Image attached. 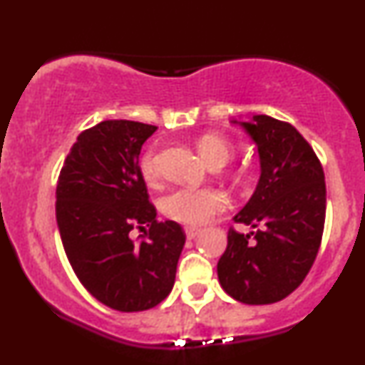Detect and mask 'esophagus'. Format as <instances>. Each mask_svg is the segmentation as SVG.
<instances>
[{
	"mask_svg": "<svg viewBox=\"0 0 365 365\" xmlns=\"http://www.w3.org/2000/svg\"><path fill=\"white\" fill-rule=\"evenodd\" d=\"M200 230L195 228V226H185V235L188 240H192V238H195L197 235H199Z\"/></svg>",
	"mask_w": 365,
	"mask_h": 365,
	"instance_id": "1",
	"label": "esophagus"
}]
</instances>
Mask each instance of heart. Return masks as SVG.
Instances as JSON below:
<instances>
[{
	"instance_id": "heart-1",
	"label": "heart",
	"mask_w": 365,
	"mask_h": 365,
	"mask_svg": "<svg viewBox=\"0 0 365 365\" xmlns=\"http://www.w3.org/2000/svg\"><path fill=\"white\" fill-rule=\"evenodd\" d=\"M200 156L211 168H221L233 158V145L223 137L207 133L197 140ZM140 171L145 182H156V149L150 148L142 154ZM226 206L225 195L216 188H177L161 199L163 215L183 225H202Z\"/></svg>"
}]
</instances>
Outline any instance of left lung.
Segmentation results:
<instances>
[{"instance_id":"left-lung-1","label":"left lung","mask_w":365,"mask_h":365,"mask_svg":"<svg viewBox=\"0 0 365 365\" xmlns=\"http://www.w3.org/2000/svg\"><path fill=\"white\" fill-rule=\"evenodd\" d=\"M240 125L257 145L261 178L233 220L255 232L244 235L228 230L217 278L238 302L274 304L300 287L319 252L326 217L324 171L311 144L287 121L254 115Z\"/></svg>"}]
</instances>
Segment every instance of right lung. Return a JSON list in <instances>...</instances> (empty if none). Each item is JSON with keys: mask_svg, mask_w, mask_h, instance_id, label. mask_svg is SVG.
Returning <instances> with one entry per match:
<instances>
[{"mask_svg": "<svg viewBox=\"0 0 365 365\" xmlns=\"http://www.w3.org/2000/svg\"><path fill=\"white\" fill-rule=\"evenodd\" d=\"M158 127L106 120L83 130L56 185V221L75 274L99 302L120 312L156 307L170 295L185 232L158 221L139 166ZM150 228L135 245V227Z\"/></svg>", "mask_w": 365, "mask_h": 365, "instance_id": "1", "label": "right lung"}]
</instances>
